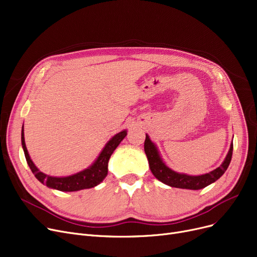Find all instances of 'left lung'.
Returning <instances> with one entry per match:
<instances>
[{
  "label": "left lung",
  "mask_w": 257,
  "mask_h": 257,
  "mask_svg": "<svg viewBox=\"0 0 257 257\" xmlns=\"http://www.w3.org/2000/svg\"><path fill=\"white\" fill-rule=\"evenodd\" d=\"M144 149L145 153L147 155L150 170L159 181L174 188L199 190V189H203L209 186L210 184L216 182L218 178L226 172L232 159L233 143L230 145V149L222 164L213 171H210L209 173L202 175H189L186 173L176 172L169 168V167L164 163L158 148H156L155 144L150 140L148 135H146Z\"/></svg>",
  "instance_id": "8db88e82"
}]
</instances>
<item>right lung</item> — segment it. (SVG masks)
I'll list each match as a JSON object with an SVG mask.
<instances>
[{"instance_id":"right-lung-1","label":"right lung","mask_w":257,"mask_h":257,"mask_svg":"<svg viewBox=\"0 0 257 257\" xmlns=\"http://www.w3.org/2000/svg\"><path fill=\"white\" fill-rule=\"evenodd\" d=\"M126 136L127 130H122L118 132L117 135H115L112 139H110V141L105 145V147L103 148L101 153L97 156V159L91 166H89L85 170L77 172L75 174L62 177L51 176L43 173L37 168V166L33 164L26 148L24 139V126L22 127L21 140L27 164L32 173L38 178V181H40L42 184L46 185L51 189H55V190H60L63 192H73L83 190V189L93 188L104 181V178L108 174V162L110 156L116 149L119 143L125 139Z\"/></svg>"}]
</instances>
